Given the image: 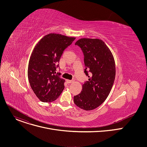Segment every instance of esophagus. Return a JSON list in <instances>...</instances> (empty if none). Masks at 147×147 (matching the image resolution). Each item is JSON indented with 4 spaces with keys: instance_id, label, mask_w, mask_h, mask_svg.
Returning <instances> with one entry per match:
<instances>
[{
    "instance_id": "1",
    "label": "esophagus",
    "mask_w": 147,
    "mask_h": 147,
    "mask_svg": "<svg viewBox=\"0 0 147 147\" xmlns=\"http://www.w3.org/2000/svg\"><path fill=\"white\" fill-rule=\"evenodd\" d=\"M66 82L67 84H70V83H72L73 82V80H66Z\"/></svg>"
}]
</instances>
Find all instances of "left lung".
Here are the masks:
<instances>
[{
    "label": "left lung",
    "instance_id": "1",
    "mask_svg": "<svg viewBox=\"0 0 147 147\" xmlns=\"http://www.w3.org/2000/svg\"><path fill=\"white\" fill-rule=\"evenodd\" d=\"M75 45L83 52L84 73L90 78L82 84L81 92L74 96V102L82 109L91 111L100 106L111 91L115 63L110 49L101 39L81 38Z\"/></svg>",
    "mask_w": 147,
    "mask_h": 147
}]
</instances>
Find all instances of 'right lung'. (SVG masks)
I'll return each instance as SVG.
<instances>
[{
  "mask_svg": "<svg viewBox=\"0 0 147 147\" xmlns=\"http://www.w3.org/2000/svg\"><path fill=\"white\" fill-rule=\"evenodd\" d=\"M75 39L51 33L35 47L28 63V78L32 91L42 102L55 100L64 90L65 80L56 71L63 53Z\"/></svg>",
  "mask_w": 147,
  "mask_h": 147,
  "instance_id": "add662e5",
  "label": "right lung"
}]
</instances>
